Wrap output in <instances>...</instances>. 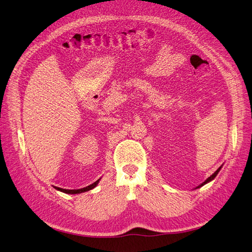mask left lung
Listing matches in <instances>:
<instances>
[{"label": "left lung", "mask_w": 252, "mask_h": 252, "mask_svg": "<svg viewBox=\"0 0 252 252\" xmlns=\"http://www.w3.org/2000/svg\"><path fill=\"white\" fill-rule=\"evenodd\" d=\"M220 170H221V167H220V168H219V169H218V170H217V171H216V172H215V173H214V174H213V175H211V176H210V177H209V178H207V179H206V180H205V181H204V182H202V184H201V185H200V186H199V187H198V188H200V187H202V186H204V185H205V184H207V182H210V181H211V180H213V179H214V178H215V177H216V176H217V174H218V173H219V171H220Z\"/></svg>", "instance_id": "1"}]
</instances>
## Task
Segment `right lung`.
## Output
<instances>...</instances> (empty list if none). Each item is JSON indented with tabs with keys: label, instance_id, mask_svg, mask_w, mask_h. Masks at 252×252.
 <instances>
[{
	"label": "right lung",
	"instance_id": "obj_1",
	"mask_svg": "<svg viewBox=\"0 0 252 252\" xmlns=\"http://www.w3.org/2000/svg\"><path fill=\"white\" fill-rule=\"evenodd\" d=\"M99 180H100V179H98L97 181H94V184H92L91 186L86 187V188H83V189H65L57 188V187H55V189H58V190H60V192H63V193H66V194H80V193L86 192V190H90V189H94V187H97V185L99 184Z\"/></svg>",
	"mask_w": 252,
	"mask_h": 252
}]
</instances>
